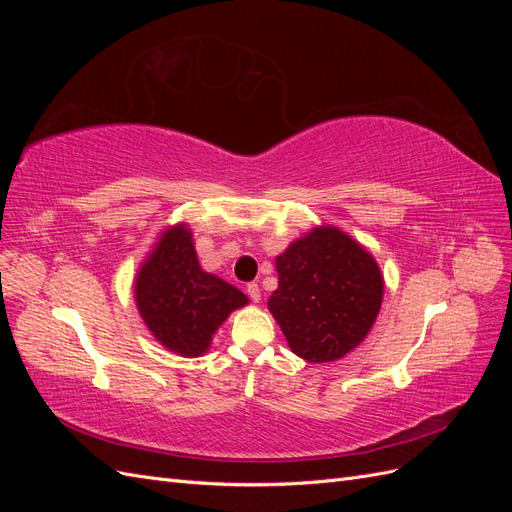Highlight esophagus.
Returning <instances> with one entry per match:
<instances>
[{
  "mask_svg": "<svg viewBox=\"0 0 512 512\" xmlns=\"http://www.w3.org/2000/svg\"><path fill=\"white\" fill-rule=\"evenodd\" d=\"M245 290H247V294H250V299H252L254 303H260V286H258V284H254V282L247 284Z\"/></svg>",
  "mask_w": 512,
  "mask_h": 512,
  "instance_id": "esophagus-1",
  "label": "esophagus"
}]
</instances>
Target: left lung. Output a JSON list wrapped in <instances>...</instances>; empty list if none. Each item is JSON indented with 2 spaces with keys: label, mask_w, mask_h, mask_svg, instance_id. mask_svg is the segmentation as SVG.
I'll return each instance as SVG.
<instances>
[{
  "label": "left lung",
  "mask_w": 512,
  "mask_h": 512,
  "mask_svg": "<svg viewBox=\"0 0 512 512\" xmlns=\"http://www.w3.org/2000/svg\"><path fill=\"white\" fill-rule=\"evenodd\" d=\"M269 312L290 350L309 363L344 359L380 314L384 277L376 258L335 226H316L275 258Z\"/></svg>",
  "instance_id": "8db88e82"
}]
</instances>
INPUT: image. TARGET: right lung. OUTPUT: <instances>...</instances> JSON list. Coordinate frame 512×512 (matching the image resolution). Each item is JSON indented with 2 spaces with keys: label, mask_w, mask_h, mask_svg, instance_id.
<instances>
[{
  "label": "right lung",
  "mask_w": 512,
  "mask_h": 512,
  "mask_svg": "<svg viewBox=\"0 0 512 512\" xmlns=\"http://www.w3.org/2000/svg\"><path fill=\"white\" fill-rule=\"evenodd\" d=\"M134 301L156 342L185 359L203 356L226 318L250 303L239 288L200 267L185 222L158 235L136 271Z\"/></svg>",
  "instance_id": "1"
}]
</instances>
